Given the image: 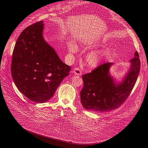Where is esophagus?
I'll return each instance as SVG.
<instances>
[{"label":"esophagus","instance_id":"34e87169","mask_svg":"<svg viewBox=\"0 0 148 148\" xmlns=\"http://www.w3.org/2000/svg\"><path fill=\"white\" fill-rule=\"evenodd\" d=\"M73 72L75 75H78V76H80L81 75L82 73H81V69H78V68H75L73 70Z\"/></svg>","mask_w":148,"mask_h":148}]
</instances>
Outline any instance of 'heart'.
I'll return each mask as SVG.
<instances>
[{
	"instance_id": "1",
	"label": "heart",
	"mask_w": 148,
	"mask_h": 148,
	"mask_svg": "<svg viewBox=\"0 0 148 148\" xmlns=\"http://www.w3.org/2000/svg\"><path fill=\"white\" fill-rule=\"evenodd\" d=\"M86 46H93L94 42H87L85 43ZM68 51L71 53H76L78 51V47L73 41H69L67 45ZM105 52L103 51H96L90 53L87 57V61L88 64L91 67H96L99 66L102 62Z\"/></svg>"
}]
</instances>
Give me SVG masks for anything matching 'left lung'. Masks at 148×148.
Here are the masks:
<instances>
[{
	"instance_id": "1",
	"label": "left lung",
	"mask_w": 148,
	"mask_h": 148,
	"mask_svg": "<svg viewBox=\"0 0 148 148\" xmlns=\"http://www.w3.org/2000/svg\"><path fill=\"white\" fill-rule=\"evenodd\" d=\"M130 62L128 72L120 81L110 73L112 62L105 63L84 75V87L80 91L82 107L96 112L110 111L120 107L130 95L138 78L140 61L137 51Z\"/></svg>"
}]
</instances>
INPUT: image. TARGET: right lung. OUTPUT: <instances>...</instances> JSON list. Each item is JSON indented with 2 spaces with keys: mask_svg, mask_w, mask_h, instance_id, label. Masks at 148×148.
I'll list each match as a JSON object with an SVG mask.
<instances>
[{
  "mask_svg": "<svg viewBox=\"0 0 148 148\" xmlns=\"http://www.w3.org/2000/svg\"><path fill=\"white\" fill-rule=\"evenodd\" d=\"M43 21L25 29L14 49L11 75L20 93L29 100L45 103L53 97L71 67L60 59L43 37Z\"/></svg>",
  "mask_w": 148,
  "mask_h": 148,
  "instance_id": "right-lung-1",
  "label": "right lung"
}]
</instances>
